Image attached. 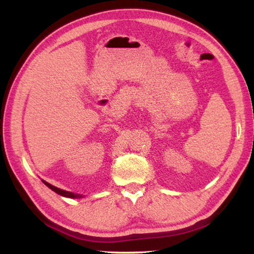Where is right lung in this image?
<instances>
[{
    "mask_svg": "<svg viewBox=\"0 0 254 254\" xmlns=\"http://www.w3.org/2000/svg\"><path fill=\"white\" fill-rule=\"evenodd\" d=\"M42 182H44L45 185H46L48 188H50L52 191H55L56 193L60 194V195L66 196V197H72V198H79V197H82V195H79V194H75V193H72V192H68V191L61 190V189H59V188H57V187H55V186L50 185V183H48L47 181H44V180H42Z\"/></svg>",
    "mask_w": 254,
    "mask_h": 254,
    "instance_id": "obj_1",
    "label": "right lung"
}]
</instances>
